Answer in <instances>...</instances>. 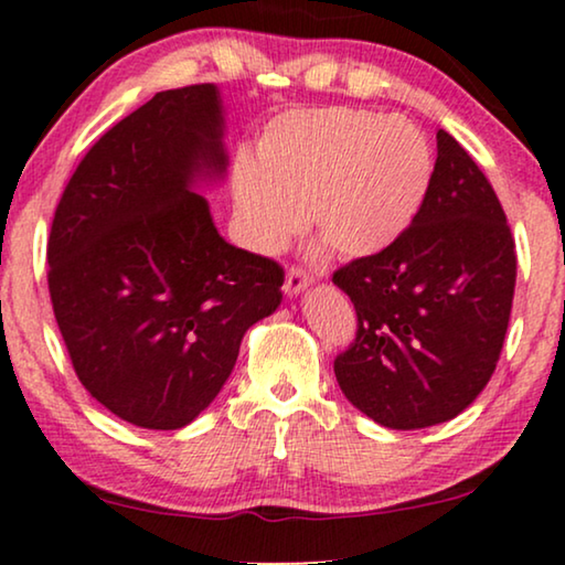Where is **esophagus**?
I'll return each instance as SVG.
<instances>
[{
  "label": "esophagus",
  "mask_w": 565,
  "mask_h": 565,
  "mask_svg": "<svg viewBox=\"0 0 565 565\" xmlns=\"http://www.w3.org/2000/svg\"><path fill=\"white\" fill-rule=\"evenodd\" d=\"M311 282H313V275L311 273H306L303 267L292 265L288 269V277H285V292H288V296H296V292L308 288V285H311Z\"/></svg>",
  "instance_id": "34e87169"
}]
</instances>
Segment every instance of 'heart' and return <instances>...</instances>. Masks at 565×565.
<instances>
[{
    "instance_id": "b5f03b06",
    "label": "heart",
    "mask_w": 565,
    "mask_h": 565,
    "mask_svg": "<svg viewBox=\"0 0 565 565\" xmlns=\"http://www.w3.org/2000/svg\"><path fill=\"white\" fill-rule=\"evenodd\" d=\"M431 184L422 128L398 115L313 107L269 122L257 161L234 167L238 228L252 249L273 254L308 221L342 257L388 249L412 228Z\"/></svg>"
}]
</instances>
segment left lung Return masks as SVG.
Returning a JSON list of instances; mask_svg holds the SVG:
<instances>
[{
	"label": "left lung",
	"instance_id": "left-lung-1",
	"mask_svg": "<svg viewBox=\"0 0 565 565\" xmlns=\"http://www.w3.org/2000/svg\"><path fill=\"white\" fill-rule=\"evenodd\" d=\"M331 280L358 313L334 373L362 414L391 429H424L473 404L504 347L516 249L491 182L447 130L437 134L412 228Z\"/></svg>",
	"mask_w": 565,
	"mask_h": 565
}]
</instances>
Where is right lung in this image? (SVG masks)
<instances>
[{
	"mask_svg": "<svg viewBox=\"0 0 565 565\" xmlns=\"http://www.w3.org/2000/svg\"><path fill=\"white\" fill-rule=\"evenodd\" d=\"M213 84L157 92L79 161L49 236V292L84 388L122 422L180 429L218 396L285 269L236 249L192 184L226 169Z\"/></svg>",
	"mask_w": 565,
	"mask_h": 565,
	"instance_id": "obj_1",
	"label": "right lung"
}]
</instances>
